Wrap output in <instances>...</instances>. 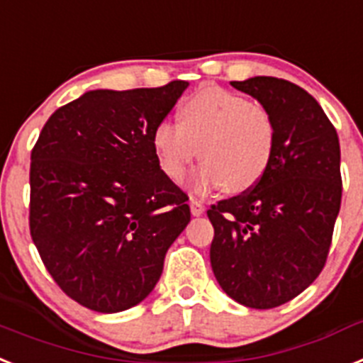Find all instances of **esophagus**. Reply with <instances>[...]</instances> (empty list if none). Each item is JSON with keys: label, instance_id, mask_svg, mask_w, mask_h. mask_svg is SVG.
Returning <instances> with one entry per match:
<instances>
[{"label": "esophagus", "instance_id": "1", "mask_svg": "<svg viewBox=\"0 0 363 363\" xmlns=\"http://www.w3.org/2000/svg\"><path fill=\"white\" fill-rule=\"evenodd\" d=\"M191 213H193V216H200L206 213V207L200 200H191Z\"/></svg>", "mask_w": 363, "mask_h": 363}]
</instances>
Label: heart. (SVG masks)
I'll return each instance as SVG.
<instances>
[{
	"label": "heart",
	"mask_w": 363,
	"mask_h": 363,
	"mask_svg": "<svg viewBox=\"0 0 363 363\" xmlns=\"http://www.w3.org/2000/svg\"><path fill=\"white\" fill-rule=\"evenodd\" d=\"M152 147L160 169L174 184L187 176L200 152L203 165L193 176L196 191L225 187L228 193H246L270 167L275 121L261 102L206 86L179 106L178 126H156Z\"/></svg>",
	"instance_id": "1"
}]
</instances>
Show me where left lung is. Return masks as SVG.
I'll return each mask as SVG.
<instances>
[{
  "label": "left lung",
  "instance_id": "obj_1",
  "mask_svg": "<svg viewBox=\"0 0 363 363\" xmlns=\"http://www.w3.org/2000/svg\"><path fill=\"white\" fill-rule=\"evenodd\" d=\"M270 110L275 150L264 178L220 200L211 266L225 294L250 308H274L323 270L342 203L336 128L311 93L275 77L231 82Z\"/></svg>",
  "mask_w": 363,
  "mask_h": 363
}]
</instances>
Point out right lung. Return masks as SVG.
I'll return each mask as SVG.
<instances>
[{"mask_svg":"<svg viewBox=\"0 0 363 363\" xmlns=\"http://www.w3.org/2000/svg\"><path fill=\"white\" fill-rule=\"evenodd\" d=\"M187 86L84 93L49 117L30 152V237L62 292L89 311L143 301L191 220L152 147Z\"/></svg>","mask_w":363,"mask_h":363,"instance_id":"add662e5","label":"right lung"}]
</instances>
